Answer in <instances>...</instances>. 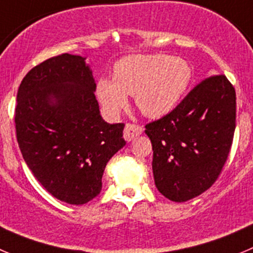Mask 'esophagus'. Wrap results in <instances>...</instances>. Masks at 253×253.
Wrapping results in <instances>:
<instances>
[{
  "instance_id": "34e87169",
  "label": "esophagus",
  "mask_w": 253,
  "mask_h": 253,
  "mask_svg": "<svg viewBox=\"0 0 253 253\" xmlns=\"http://www.w3.org/2000/svg\"><path fill=\"white\" fill-rule=\"evenodd\" d=\"M143 132V128L138 125H133V124H127L125 126V131H124V137L127 142L133 140L134 137H137L140 136L141 133Z\"/></svg>"
}]
</instances>
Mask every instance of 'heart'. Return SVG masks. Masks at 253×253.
Masks as SVG:
<instances>
[{
  "label": "heart",
  "mask_w": 253,
  "mask_h": 253,
  "mask_svg": "<svg viewBox=\"0 0 253 253\" xmlns=\"http://www.w3.org/2000/svg\"><path fill=\"white\" fill-rule=\"evenodd\" d=\"M192 79L185 60L165 55H134L113 67V80H98L96 92L106 115L116 119L132 94L134 105L148 119L169 115L181 102Z\"/></svg>",
  "instance_id": "b5f03b06"
}]
</instances>
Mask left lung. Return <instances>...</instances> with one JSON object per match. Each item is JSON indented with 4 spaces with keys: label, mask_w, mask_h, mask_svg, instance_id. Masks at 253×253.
Wrapping results in <instances>:
<instances>
[{
    "label": "left lung",
    "mask_w": 253,
    "mask_h": 253,
    "mask_svg": "<svg viewBox=\"0 0 253 253\" xmlns=\"http://www.w3.org/2000/svg\"><path fill=\"white\" fill-rule=\"evenodd\" d=\"M236 128V92L227 77L198 84L169 115L146 125L157 190L186 202L209 190L230 153Z\"/></svg>",
    "instance_id": "obj_1"
}]
</instances>
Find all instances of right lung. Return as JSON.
Instances as JSON below:
<instances>
[{"label":"right lung","instance_id":"obj_1","mask_svg":"<svg viewBox=\"0 0 253 253\" xmlns=\"http://www.w3.org/2000/svg\"><path fill=\"white\" fill-rule=\"evenodd\" d=\"M86 58H48L23 77L15 124L23 160L37 181L60 201L84 205L102 188L110 159L121 150L124 124H107L94 96Z\"/></svg>","mask_w":253,"mask_h":253}]
</instances>
